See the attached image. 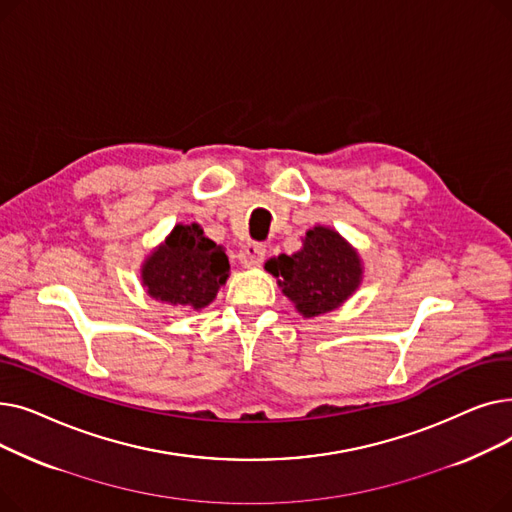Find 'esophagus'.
Listing matches in <instances>:
<instances>
[{"label": "esophagus", "instance_id": "34e87169", "mask_svg": "<svg viewBox=\"0 0 512 512\" xmlns=\"http://www.w3.org/2000/svg\"><path fill=\"white\" fill-rule=\"evenodd\" d=\"M238 259L242 265H247V267L261 265L265 259V245H261V242H247V245L240 249Z\"/></svg>", "mask_w": 512, "mask_h": 512}]
</instances>
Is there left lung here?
Wrapping results in <instances>:
<instances>
[{"label":"left lung","instance_id":"1","mask_svg":"<svg viewBox=\"0 0 512 512\" xmlns=\"http://www.w3.org/2000/svg\"><path fill=\"white\" fill-rule=\"evenodd\" d=\"M265 270L278 278V286L303 317L338 309L363 280L359 253L326 226L307 230L297 253L272 257Z\"/></svg>","mask_w":512,"mask_h":512}]
</instances>
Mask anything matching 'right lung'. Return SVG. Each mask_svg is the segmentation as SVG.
<instances>
[{"mask_svg":"<svg viewBox=\"0 0 512 512\" xmlns=\"http://www.w3.org/2000/svg\"><path fill=\"white\" fill-rule=\"evenodd\" d=\"M228 272L224 247L207 238L199 224H176L145 259L141 280L151 299L199 311L215 299Z\"/></svg>","mask_w":512,"mask_h":512,"instance_id":"add662e5","label":"right lung"}]
</instances>
